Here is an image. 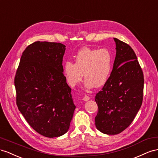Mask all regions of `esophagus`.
Masks as SVG:
<instances>
[{
	"label": "esophagus",
	"mask_w": 158,
	"mask_h": 158,
	"mask_svg": "<svg viewBox=\"0 0 158 158\" xmlns=\"http://www.w3.org/2000/svg\"><path fill=\"white\" fill-rule=\"evenodd\" d=\"M89 99H90V97L89 96H87V95H85L84 97L83 98V100L84 101H87L89 100Z\"/></svg>",
	"instance_id": "34e87169"
}]
</instances>
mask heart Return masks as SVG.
I'll use <instances>...</instances> for the list:
<instances>
[{"label": "heart", "instance_id": "obj_1", "mask_svg": "<svg viewBox=\"0 0 158 158\" xmlns=\"http://www.w3.org/2000/svg\"><path fill=\"white\" fill-rule=\"evenodd\" d=\"M112 56L109 49L84 48L75 56V64L67 61L64 65L67 81L71 87L83 77L87 89L101 87L109 79L112 71Z\"/></svg>", "mask_w": 158, "mask_h": 158}]
</instances>
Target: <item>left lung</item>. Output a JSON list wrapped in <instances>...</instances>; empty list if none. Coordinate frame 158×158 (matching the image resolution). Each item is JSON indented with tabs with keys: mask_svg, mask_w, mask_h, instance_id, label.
<instances>
[{
	"mask_svg": "<svg viewBox=\"0 0 158 158\" xmlns=\"http://www.w3.org/2000/svg\"><path fill=\"white\" fill-rule=\"evenodd\" d=\"M116 53L107 82L95 97L99 131L118 134L134 119L143 100V74L136 53L128 44L114 38Z\"/></svg>",
	"mask_w": 158,
	"mask_h": 158,
	"instance_id": "1",
	"label": "left lung"
}]
</instances>
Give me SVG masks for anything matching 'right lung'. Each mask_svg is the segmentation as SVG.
<instances>
[{
    "label": "right lung",
    "mask_w": 158,
    "mask_h": 158,
    "mask_svg": "<svg viewBox=\"0 0 158 158\" xmlns=\"http://www.w3.org/2000/svg\"><path fill=\"white\" fill-rule=\"evenodd\" d=\"M65 51L61 43L29 45L15 78L18 108L30 127L48 138L68 131L76 107L63 73Z\"/></svg>",
    "instance_id": "right-lung-1"
}]
</instances>
